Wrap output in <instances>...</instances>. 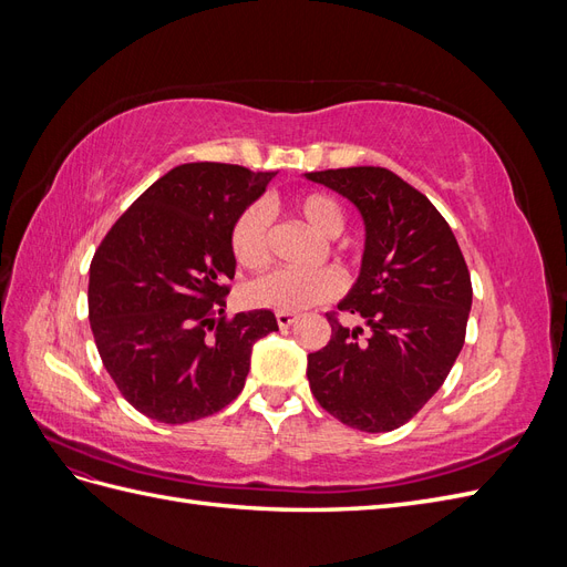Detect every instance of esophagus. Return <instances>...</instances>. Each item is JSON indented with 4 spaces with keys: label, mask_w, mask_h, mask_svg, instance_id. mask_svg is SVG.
<instances>
[{
    "label": "esophagus",
    "mask_w": 567,
    "mask_h": 567,
    "mask_svg": "<svg viewBox=\"0 0 567 567\" xmlns=\"http://www.w3.org/2000/svg\"><path fill=\"white\" fill-rule=\"evenodd\" d=\"M296 321H298L296 312H277V323L281 326V329H288V326H293Z\"/></svg>",
    "instance_id": "esophagus-1"
}]
</instances>
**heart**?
<instances>
[{
	"mask_svg": "<svg viewBox=\"0 0 567 567\" xmlns=\"http://www.w3.org/2000/svg\"><path fill=\"white\" fill-rule=\"evenodd\" d=\"M293 213L302 217L321 236H338L346 227V210L338 198L323 192L302 194L293 200ZM234 260L246 269H262L269 262V215L260 203L238 213L229 231ZM342 277L333 267L312 271L279 269L255 279L246 288V300L252 307L277 312H305L340 296Z\"/></svg>",
	"mask_w": 567,
	"mask_h": 567,
	"instance_id": "1",
	"label": "heart"
}]
</instances>
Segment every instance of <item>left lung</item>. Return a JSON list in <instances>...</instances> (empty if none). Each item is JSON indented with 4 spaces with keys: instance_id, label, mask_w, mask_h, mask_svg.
Instances as JSON below:
<instances>
[{
    "instance_id": "left-lung-1",
    "label": "left lung",
    "mask_w": 567,
    "mask_h": 567,
    "mask_svg": "<svg viewBox=\"0 0 567 567\" xmlns=\"http://www.w3.org/2000/svg\"><path fill=\"white\" fill-rule=\"evenodd\" d=\"M307 179L350 198L367 225L362 271L340 312L369 326L348 329L329 312V346L307 354L317 402L340 423L385 433L414 419L447 379L466 340L471 274L456 238L419 188L385 167H338Z\"/></svg>"
}]
</instances>
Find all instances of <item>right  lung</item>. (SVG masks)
<instances>
[{
	"instance_id": "right-lung-1",
	"label": "right lung",
	"mask_w": 567,
	"mask_h": 567,
	"mask_svg": "<svg viewBox=\"0 0 567 567\" xmlns=\"http://www.w3.org/2000/svg\"><path fill=\"white\" fill-rule=\"evenodd\" d=\"M277 173L186 163L169 169L109 229L90 265V323L120 394L144 416L188 423L246 385L269 310L221 317L236 260L229 231Z\"/></svg>"
}]
</instances>
